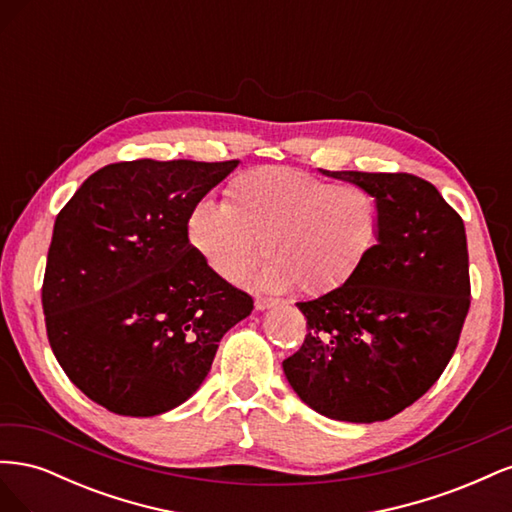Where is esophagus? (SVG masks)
<instances>
[{
  "instance_id": "obj_1",
  "label": "esophagus",
  "mask_w": 512,
  "mask_h": 512,
  "mask_svg": "<svg viewBox=\"0 0 512 512\" xmlns=\"http://www.w3.org/2000/svg\"><path fill=\"white\" fill-rule=\"evenodd\" d=\"M277 301L275 299H269V297H256V309L258 312H262V309H269V307H273Z\"/></svg>"
}]
</instances>
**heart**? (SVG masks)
<instances>
[{
    "label": "heart",
    "mask_w": 512,
    "mask_h": 512,
    "mask_svg": "<svg viewBox=\"0 0 512 512\" xmlns=\"http://www.w3.org/2000/svg\"><path fill=\"white\" fill-rule=\"evenodd\" d=\"M380 224V200L363 185L269 166L232 179L226 203L200 200L188 218V239L228 282L262 254L269 288L324 297L361 271Z\"/></svg>",
    "instance_id": "1"
}]
</instances>
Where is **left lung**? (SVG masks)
<instances>
[{
    "label": "left lung",
    "instance_id": "8db88e82",
    "mask_svg": "<svg viewBox=\"0 0 512 512\" xmlns=\"http://www.w3.org/2000/svg\"><path fill=\"white\" fill-rule=\"evenodd\" d=\"M322 173L378 196L380 235L344 288L297 303L307 335L284 361V374L324 416L386 421L436 384L459 344L470 309L466 228L421 177Z\"/></svg>",
    "mask_w": 512,
    "mask_h": 512
}]
</instances>
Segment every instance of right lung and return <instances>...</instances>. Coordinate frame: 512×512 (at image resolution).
Listing matches in <instances>:
<instances>
[{"mask_svg": "<svg viewBox=\"0 0 512 512\" xmlns=\"http://www.w3.org/2000/svg\"><path fill=\"white\" fill-rule=\"evenodd\" d=\"M239 162L132 160L91 175L57 213L42 282L46 335L66 376L123 416L192 397L250 294L211 271L188 218Z\"/></svg>", "mask_w": 512, "mask_h": 512, "instance_id": "1", "label": "right lung"}]
</instances>
